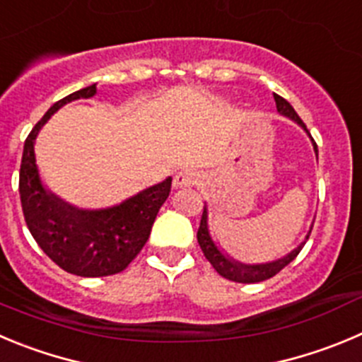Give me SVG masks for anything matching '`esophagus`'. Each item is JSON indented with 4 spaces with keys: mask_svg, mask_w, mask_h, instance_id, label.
I'll return each instance as SVG.
<instances>
[{
    "mask_svg": "<svg viewBox=\"0 0 362 362\" xmlns=\"http://www.w3.org/2000/svg\"><path fill=\"white\" fill-rule=\"evenodd\" d=\"M200 182V175L194 173L191 170H180L173 178V187L180 189V187H191V185L198 184Z\"/></svg>",
    "mask_w": 362,
    "mask_h": 362,
    "instance_id": "1",
    "label": "esophagus"
}]
</instances>
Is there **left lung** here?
<instances>
[{"mask_svg":"<svg viewBox=\"0 0 362 362\" xmlns=\"http://www.w3.org/2000/svg\"><path fill=\"white\" fill-rule=\"evenodd\" d=\"M273 98H275L276 110H279L282 116L289 117V119H293V121H296V123H298L300 127H302L303 130L307 132V135L310 137V134H309V130H307L305 123L300 119V116L295 112V109L291 107V103H289L288 100H284L282 96H279V94H273ZM310 141H313L314 151H316V157H318V146H316V143H314L313 137H310ZM207 216H209L207 207H204V214H202L200 228H198V234H197L198 245H200L202 252H204V255L207 257V261L212 264V268H214L216 272H218L221 276L232 280V282L253 284V282H262V280L272 279V276H275L276 273L280 272V269L286 268L289 262L295 261V257L300 253V250H302L303 245H305V243H302V245L296 246V248L293 250L291 253H288L286 257L276 259V261L264 262V264H243V262H238V261H234L232 257H228L227 253L221 252V250L218 248V245L212 241L211 232H209ZM310 230H313V227H310ZM310 230H309V234H307L305 239H309Z\"/></svg>","mask_w":362,"mask_h":362,"instance_id":"obj_1","label":"left lung"}]
</instances>
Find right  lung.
Returning a JSON list of instances; mask_svg holds the SVG:
<instances>
[{
    "label": "right lung",
    "mask_w": 362,
    "mask_h": 362,
    "mask_svg": "<svg viewBox=\"0 0 362 362\" xmlns=\"http://www.w3.org/2000/svg\"><path fill=\"white\" fill-rule=\"evenodd\" d=\"M96 83L53 103L25 141L19 194L30 234L64 272L78 276L119 273L137 257L171 191V177L109 209H78L53 194L40 182L35 162V139L46 121L66 103L93 98Z\"/></svg>",
    "instance_id": "right-lung-1"
}]
</instances>
